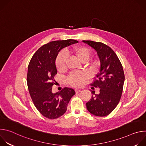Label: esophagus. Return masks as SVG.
<instances>
[{
    "mask_svg": "<svg viewBox=\"0 0 146 146\" xmlns=\"http://www.w3.org/2000/svg\"><path fill=\"white\" fill-rule=\"evenodd\" d=\"M75 92L77 94V93H78V92H81V91L80 90H78V89H75Z\"/></svg>",
    "mask_w": 146,
    "mask_h": 146,
    "instance_id": "1",
    "label": "esophagus"
}]
</instances>
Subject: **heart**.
Wrapping results in <instances>:
<instances>
[{
	"label": "heart",
	"mask_w": 146,
	"mask_h": 146,
	"mask_svg": "<svg viewBox=\"0 0 146 146\" xmlns=\"http://www.w3.org/2000/svg\"><path fill=\"white\" fill-rule=\"evenodd\" d=\"M68 54L69 51H66ZM72 52L82 62H88L91 55L90 49L86 46H79L73 48ZM66 54L65 52L61 51L58 55L56 60L55 65L58 70L62 71L65 69L66 66ZM87 77V74L83 72H76L71 74L68 78V82L69 84L73 87L81 86L83 81Z\"/></svg>",
	"instance_id": "obj_1"
}]
</instances>
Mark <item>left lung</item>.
I'll list each match as a JSON object with an SVG mask.
<instances>
[{
	"mask_svg": "<svg viewBox=\"0 0 146 146\" xmlns=\"http://www.w3.org/2000/svg\"><path fill=\"white\" fill-rule=\"evenodd\" d=\"M82 41L95 50L100 62L99 72L91 84L100 88V93L92 91V96L86 103L87 109L96 116H106L120 100L125 80L123 68L116 54L108 46L91 40Z\"/></svg>",
	"mask_w": 146,
	"mask_h": 146,
	"instance_id": "obj_1",
	"label": "left lung"
}]
</instances>
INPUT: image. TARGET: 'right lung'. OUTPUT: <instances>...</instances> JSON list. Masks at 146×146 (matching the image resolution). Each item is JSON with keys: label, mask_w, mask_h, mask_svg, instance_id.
I'll list each match as a JSON object with an SVG mask.
<instances>
[{"label": "right lung", "mask_w": 146, "mask_h": 146, "mask_svg": "<svg viewBox=\"0 0 146 146\" xmlns=\"http://www.w3.org/2000/svg\"><path fill=\"white\" fill-rule=\"evenodd\" d=\"M77 43L78 41L73 39L51 41L37 50L29 64L27 84L31 97L38 111L49 119L64 114L71 98L75 94L73 89L67 87L53 93L52 87L57 74L55 60L59 52Z\"/></svg>", "instance_id": "obj_1"}]
</instances>
